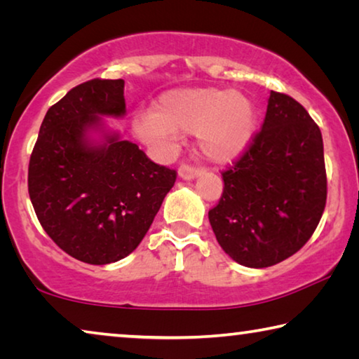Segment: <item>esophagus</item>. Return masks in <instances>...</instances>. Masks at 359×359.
<instances>
[{
    "instance_id": "esophagus-1",
    "label": "esophagus",
    "mask_w": 359,
    "mask_h": 359,
    "mask_svg": "<svg viewBox=\"0 0 359 359\" xmlns=\"http://www.w3.org/2000/svg\"><path fill=\"white\" fill-rule=\"evenodd\" d=\"M199 172H201V169L193 168L190 165H182L179 168V177L182 180H193L194 177H198Z\"/></svg>"
}]
</instances>
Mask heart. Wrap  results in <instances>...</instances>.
<instances>
[{"instance_id": "heart-1", "label": "heart", "mask_w": 359, "mask_h": 359, "mask_svg": "<svg viewBox=\"0 0 359 359\" xmlns=\"http://www.w3.org/2000/svg\"><path fill=\"white\" fill-rule=\"evenodd\" d=\"M136 136L154 147H168L177 133H194L205 160L226 165L252 144L257 109L239 90L217 87L175 88L163 93L154 114L133 121Z\"/></svg>"}]
</instances>
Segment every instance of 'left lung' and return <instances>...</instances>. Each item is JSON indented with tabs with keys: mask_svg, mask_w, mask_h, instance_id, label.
I'll list each match as a JSON object with an SVG mask.
<instances>
[{
	"mask_svg": "<svg viewBox=\"0 0 359 359\" xmlns=\"http://www.w3.org/2000/svg\"><path fill=\"white\" fill-rule=\"evenodd\" d=\"M222 175L223 194L209 222L236 263L274 266L317 229L326 205L323 137L291 96L271 92L261 131Z\"/></svg>",
	"mask_w": 359,
	"mask_h": 359,
	"instance_id": "left-lung-1",
	"label": "left lung"
}]
</instances>
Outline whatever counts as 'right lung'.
<instances>
[{"mask_svg":"<svg viewBox=\"0 0 359 359\" xmlns=\"http://www.w3.org/2000/svg\"><path fill=\"white\" fill-rule=\"evenodd\" d=\"M123 88V79H93L69 90L47 111L29 158L28 193L41 226L88 264L128 257L177 177L107 131L102 117L126 112Z\"/></svg>","mask_w":359,"mask_h":359,"instance_id":"obj_1","label":"right lung"}]
</instances>
